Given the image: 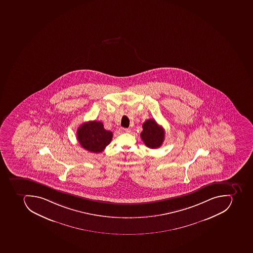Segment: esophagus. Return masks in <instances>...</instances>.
Instances as JSON below:
<instances>
[{
    "mask_svg": "<svg viewBox=\"0 0 253 253\" xmlns=\"http://www.w3.org/2000/svg\"><path fill=\"white\" fill-rule=\"evenodd\" d=\"M130 130L128 129V128H125V127H121V128H119V131H120L121 133H125V132H128Z\"/></svg>",
    "mask_w": 253,
    "mask_h": 253,
    "instance_id": "obj_1",
    "label": "esophagus"
}]
</instances>
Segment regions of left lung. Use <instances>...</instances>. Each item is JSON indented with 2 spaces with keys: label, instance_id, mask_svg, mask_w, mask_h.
<instances>
[{
  "label": "left lung",
  "instance_id": "left-lung-1",
  "mask_svg": "<svg viewBox=\"0 0 253 253\" xmlns=\"http://www.w3.org/2000/svg\"><path fill=\"white\" fill-rule=\"evenodd\" d=\"M141 139L147 147L156 149L162 146L165 139V131L154 119L146 120L143 124V131L140 134Z\"/></svg>",
  "mask_w": 253,
  "mask_h": 253
}]
</instances>
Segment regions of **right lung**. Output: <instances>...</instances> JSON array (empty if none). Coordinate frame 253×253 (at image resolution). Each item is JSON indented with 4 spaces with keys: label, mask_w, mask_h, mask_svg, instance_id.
<instances>
[{
    "label": "right lung",
    "mask_w": 253,
    "mask_h": 253,
    "mask_svg": "<svg viewBox=\"0 0 253 253\" xmlns=\"http://www.w3.org/2000/svg\"><path fill=\"white\" fill-rule=\"evenodd\" d=\"M112 131L105 129L102 122L90 121L78 127L77 138L81 146L91 153H100L112 140Z\"/></svg>",
    "instance_id": "add662e5"
}]
</instances>
